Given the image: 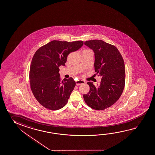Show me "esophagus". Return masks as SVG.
Returning a JSON list of instances; mask_svg holds the SVG:
<instances>
[{
    "instance_id": "obj_1",
    "label": "esophagus",
    "mask_w": 155,
    "mask_h": 155,
    "mask_svg": "<svg viewBox=\"0 0 155 155\" xmlns=\"http://www.w3.org/2000/svg\"><path fill=\"white\" fill-rule=\"evenodd\" d=\"M85 81H82V80H78V81H76V84L77 86H79L82 84H85Z\"/></svg>"
}]
</instances>
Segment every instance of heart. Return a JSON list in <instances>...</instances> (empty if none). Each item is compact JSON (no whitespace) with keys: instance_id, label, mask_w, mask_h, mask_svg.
Returning <instances> with one entry per match:
<instances>
[{"instance_id":"obj_1","label":"heart","mask_w":155,"mask_h":155,"mask_svg":"<svg viewBox=\"0 0 155 155\" xmlns=\"http://www.w3.org/2000/svg\"><path fill=\"white\" fill-rule=\"evenodd\" d=\"M84 51H91L90 49H85L84 50Z\"/></svg>"}]
</instances>
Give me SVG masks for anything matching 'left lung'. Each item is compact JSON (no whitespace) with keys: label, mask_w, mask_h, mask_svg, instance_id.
Wrapping results in <instances>:
<instances>
[{"label":"left lung","mask_w":155,"mask_h":155,"mask_svg":"<svg viewBox=\"0 0 155 155\" xmlns=\"http://www.w3.org/2000/svg\"><path fill=\"white\" fill-rule=\"evenodd\" d=\"M84 45L95 53V71L101 76L100 84H87L90 90L84 95V100L91 108L102 110L113 105L121 96L124 88L125 69L123 58L113 45L100 40H89Z\"/></svg>","instance_id":"1"}]
</instances>
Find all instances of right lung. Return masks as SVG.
I'll return each mask as SVG.
<instances>
[{"label": "right lung", "instance_id": "1", "mask_svg": "<svg viewBox=\"0 0 155 155\" xmlns=\"http://www.w3.org/2000/svg\"><path fill=\"white\" fill-rule=\"evenodd\" d=\"M83 44L82 41L53 40L35 53L30 66V87L35 98L45 108L56 110L66 104L76 83L72 78L62 81L59 67L64 66L69 54Z\"/></svg>", "mask_w": 155, "mask_h": 155}]
</instances>
